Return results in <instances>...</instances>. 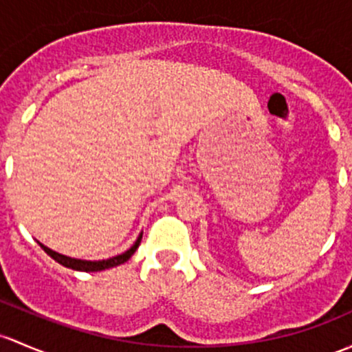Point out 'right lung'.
<instances>
[{
  "label": "right lung",
  "instance_id": "1",
  "mask_svg": "<svg viewBox=\"0 0 352 352\" xmlns=\"http://www.w3.org/2000/svg\"><path fill=\"white\" fill-rule=\"evenodd\" d=\"M140 243H142V234L138 236V239H136L135 244H133L131 248H129L128 251H124L123 254H118V256L114 258H109V260H101V261H86V260H76V258H69V256H64V254L60 253H55V251H52L50 248L43 246L42 243H40V246L43 248V251H45L49 256L54 258L57 263L67 266V268H72V270H77V272H101V270H106V268H113V266H118L121 263H124V261H128L129 258L133 256V253L136 251V248L140 246Z\"/></svg>",
  "mask_w": 352,
  "mask_h": 352
}]
</instances>
